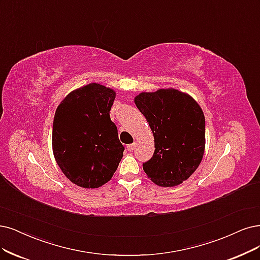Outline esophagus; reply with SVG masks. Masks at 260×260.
Here are the masks:
<instances>
[{"label":"esophagus","mask_w":260,"mask_h":260,"mask_svg":"<svg viewBox=\"0 0 260 260\" xmlns=\"http://www.w3.org/2000/svg\"><path fill=\"white\" fill-rule=\"evenodd\" d=\"M135 147H136L135 143H132V145H128V146H127V150H128L129 152H132L134 149H135Z\"/></svg>","instance_id":"obj_1"}]
</instances>
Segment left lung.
<instances>
[{
    "label": "left lung",
    "mask_w": 260,
    "mask_h": 260,
    "mask_svg": "<svg viewBox=\"0 0 260 260\" xmlns=\"http://www.w3.org/2000/svg\"><path fill=\"white\" fill-rule=\"evenodd\" d=\"M154 137V154L143 164L158 186L181 184L194 174L206 147L205 114L199 104L174 88L141 92L134 99Z\"/></svg>",
    "instance_id": "8db88e82"
}]
</instances>
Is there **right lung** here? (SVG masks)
Segmentation results:
<instances>
[{"label":"right lung","mask_w":260,"mask_h":260,"mask_svg":"<svg viewBox=\"0 0 260 260\" xmlns=\"http://www.w3.org/2000/svg\"><path fill=\"white\" fill-rule=\"evenodd\" d=\"M115 91L92 82L67 94L57 106L52 127V152L72 183L98 188L112 178L124 147L109 111Z\"/></svg>","instance_id":"1"}]
</instances>
